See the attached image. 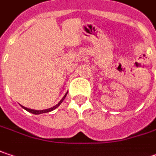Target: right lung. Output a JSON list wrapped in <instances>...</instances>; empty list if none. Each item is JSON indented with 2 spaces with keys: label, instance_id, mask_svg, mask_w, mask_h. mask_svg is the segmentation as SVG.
<instances>
[{
  "label": "right lung",
  "instance_id": "add662e5",
  "mask_svg": "<svg viewBox=\"0 0 156 156\" xmlns=\"http://www.w3.org/2000/svg\"><path fill=\"white\" fill-rule=\"evenodd\" d=\"M67 94H68V92L65 94V95L62 97V99L59 102L56 104V105H55L54 107H52V108H47V109H43V110H35V109H31V108H25V107H23V106L21 105V107L23 108V109H25L26 111H28V112H30V113H32V114L34 115H40V114H43V113H48V112H50V111H52V110H54V109H55L56 108H58L60 106V104L62 102V101L65 99V97H66V95H67Z\"/></svg>",
  "mask_w": 156,
  "mask_h": 156
}]
</instances>
